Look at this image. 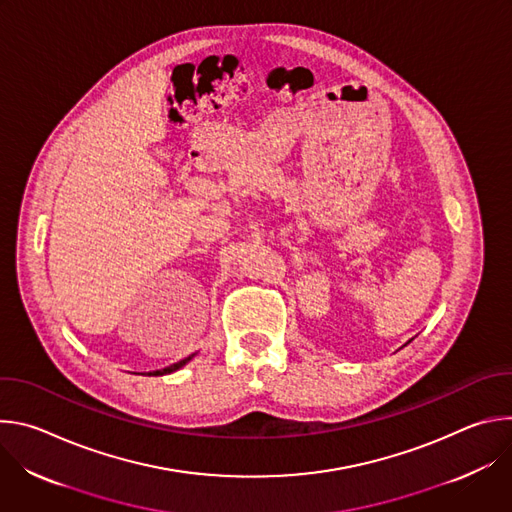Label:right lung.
<instances>
[{
    "instance_id": "obj_1",
    "label": "right lung",
    "mask_w": 512,
    "mask_h": 512,
    "mask_svg": "<svg viewBox=\"0 0 512 512\" xmlns=\"http://www.w3.org/2000/svg\"><path fill=\"white\" fill-rule=\"evenodd\" d=\"M194 356H196V352H194V354H190V356H186V358H182V360H178V362H174V364H170V367H166V369H160V371H152V373H148V377H162V375L176 373L178 369H182V367H184L186 362H190Z\"/></svg>"
}]
</instances>
